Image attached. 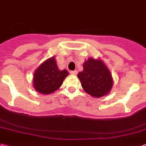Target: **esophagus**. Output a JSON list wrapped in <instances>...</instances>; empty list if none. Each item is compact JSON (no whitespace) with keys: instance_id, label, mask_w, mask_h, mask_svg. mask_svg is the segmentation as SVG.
<instances>
[{"instance_id":"1","label":"esophagus","mask_w":146,"mask_h":146,"mask_svg":"<svg viewBox=\"0 0 146 146\" xmlns=\"http://www.w3.org/2000/svg\"><path fill=\"white\" fill-rule=\"evenodd\" d=\"M70 74H72V75H76V74H77V71L76 70L70 71Z\"/></svg>"}]
</instances>
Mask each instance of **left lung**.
Masks as SVG:
<instances>
[{
    "label": "left lung",
    "instance_id": "left-lung-1",
    "mask_svg": "<svg viewBox=\"0 0 146 146\" xmlns=\"http://www.w3.org/2000/svg\"><path fill=\"white\" fill-rule=\"evenodd\" d=\"M82 87L94 98L107 94L112 86V78L106 65L100 60L90 58L83 64V71L78 73Z\"/></svg>",
    "mask_w": 146,
    "mask_h": 146
}]
</instances>
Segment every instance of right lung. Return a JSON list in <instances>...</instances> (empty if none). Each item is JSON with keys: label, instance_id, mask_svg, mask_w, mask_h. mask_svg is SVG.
Returning a JSON list of instances; mask_svg holds the SVG:
<instances>
[{"label": "right lung", "instance_id": "obj_1", "mask_svg": "<svg viewBox=\"0 0 146 146\" xmlns=\"http://www.w3.org/2000/svg\"><path fill=\"white\" fill-rule=\"evenodd\" d=\"M68 76L66 70L58 69L54 57L46 60L34 73V87L36 91L43 94L55 92L62 85L64 79Z\"/></svg>", "mask_w": 146, "mask_h": 146}]
</instances>
